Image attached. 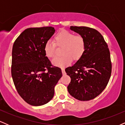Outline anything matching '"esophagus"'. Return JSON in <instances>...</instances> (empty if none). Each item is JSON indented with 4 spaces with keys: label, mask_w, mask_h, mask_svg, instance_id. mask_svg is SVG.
I'll use <instances>...</instances> for the list:
<instances>
[{
    "label": "esophagus",
    "mask_w": 125,
    "mask_h": 125,
    "mask_svg": "<svg viewBox=\"0 0 125 125\" xmlns=\"http://www.w3.org/2000/svg\"><path fill=\"white\" fill-rule=\"evenodd\" d=\"M62 73H63V75L66 74V72H65V71H64V68H62Z\"/></svg>",
    "instance_id": "34e87169"
}]
</instances>
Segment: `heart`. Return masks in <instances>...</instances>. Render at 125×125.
<instances>
[{
    "label": "heart",
    "instance_id": "b5f03b06",
    "mask_svg": "<svg viewBox=\"0 0 125 125\" xmlns=\"http://www.w3.org/2000/svg\"><path fill=\"white\" fill-rule=\"evenodd\" d=\"M54 42L48 41L44 44V51L48 58L56 56L57 47L62 48L61 58L53 61V63L61 67L69 65L72 61H79L83 56L86 51L85 39L81 35H75L73 32L67 30H61L54 37Z\"/></svg>",
    "mask_w": 125,
    "mask_h": 125
}]
</instances>
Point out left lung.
<instances>
[{
  "mask_svg": "<svg viewBox=\"0 0 125 125\" xmlns=\"http://www.w3.org/2000/svg\"><path fill=\"white\" fill-rule=\"evenodd\" d=\"M71 29L84 37L86 47L83 56L65 69L71 78L67 90L76 99L87 101L99 95L108 83L112 73L110 51L97 30L86 26H71Z\"/></svg>",
  "mask_w": 125,
  "mask_h": 125,
  "instance_id": "1",
  "label": "left lung"
}]
</instances>
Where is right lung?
Listing matches in <instances>:
<instances>
[{"mask_svg":"<svg viewBox=\"0 0 125 125\" xmlns=\"http://www.w3.org/2000/svg\"><path fill=\"white\" fill-rule=\"evenodd\" d=\"M54 31L51 26L26 29L13 46V81L19 95L31 105L49 102L62 76L61 69L52 65L44 51V44Z\"/></svg>","mask_w":125,"mask_h":125,"instance_id":"1","label":"right lung"}]
</instances>
